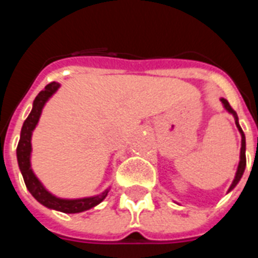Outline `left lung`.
<instances>
[{"mask_svg":"<svg viewBox=\"0 0 258 258\" xmlns=\"http://www.w3.org/2000/svg\"><path fill=\"white\" fill-rule=\"evenodd\" d=\"M221 103H222V105H224V108L228 111L230 115H233V117H234V121H236V125L237 128H238V131H240L241 134V149H240V162H238V166H237V171H236V175H234V179H233L232 184H230V187L228 188V192H230L233 190V188L236 187L237 184H238V182L241 180V178H242V175H244V171H245V167H246V155H245V151H246V142H245V134L244 131H242V128H241L240 123H238V116H237L236 111L230 107V104H229V101L226 100V99H224V97H221L220 99ZM179 205V204H178Z\"/></svg>","mask_w":258,"mask_h":258,"instance_id":"left-lung-1","label":"left lung"}]
</instances>
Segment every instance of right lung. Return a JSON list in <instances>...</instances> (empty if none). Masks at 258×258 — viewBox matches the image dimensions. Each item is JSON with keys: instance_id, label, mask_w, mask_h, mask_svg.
<instances>
[{"instance_id": "1", "label": "right lung", "mask_w": 258, "mask_h": 258, "mask_svg": "<svg viewBox=\"0 0 258 258\" xmlns=\"http://www.w3.org/2000/svg\"><path fill=\"white\" fill-rule=\"evenodd\" d=\"M60 88V83H50L41 92L38 93L36 99L33 100V107L32 111L24 121L20 134V142L17 146V162L20 171L22 174L24 182L26 184V188L34 197V200L40 202L42 206L50 209V210H57V212L67 213V214H75V213H82L95 208L101 201L104 200L108 194L109 188H105L104 191L92 197H84V198H60L54 196L42 184V182L37 178L32 169V135H33L34 128L37 127L40 116H41L42 109L45 107L50 97L57 92Z\"/></svg>"}]
</instances>
